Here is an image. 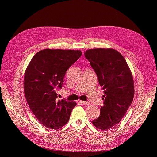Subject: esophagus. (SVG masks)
Listing matches in <instances>:
<instances>
[{
	"label": "esophagus",
	"instance_id": "obj_1",
	"mask_svg": "<svg viewBox=\"0 0 157 157\" xmlns=\"http://www.w3.org/2000/svg\"><path fill=\"white\" fill-rule=\"evenodd\" d=\"M81 104H83V105H90V102H87V101H81Z\"/></svg>",
	"mask_w": 157,
	"mask_h": 157
}]
</instances>
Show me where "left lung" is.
Instances as JSON below:
<instances>
[{"mask_svg":"<svg viewBox=\"0 0 157 157\" xmlns=\"http://www.w3.org/2000/svg\"><path fill=\"white\" fill-rule=\"evenodd\" d=\"M85 56L95 71L104 94L100 116L92 123L100 130L110 129L121 121L132 102V74L125 58L116 49H90Z\"/></svg>","mask_w":157,"mask_h":157,"instance_id":"8db88e82","label":"left lung"}]
</instances>
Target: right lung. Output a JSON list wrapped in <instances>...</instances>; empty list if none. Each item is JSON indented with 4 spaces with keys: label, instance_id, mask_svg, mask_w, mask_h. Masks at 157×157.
<instances>
[{
    "label": "right lung",
    "instance_id": "obj_1",
    "mask_svg": "<svg viewBox=\"0 0 157 157\" xmlns=\"http://www.w3.org/2000/svg\"><path fill=\"white\" fill-rule=\"evenodd\" d=\"M80 50L44 49L30 60L24 75L23 88L31 111L46 127L56 130L69 120L76 102L58 100L67 70L81 56Z\"/></svg>",
    "mask_w": 157,
    "mask_h": 157
}]
</instances>
